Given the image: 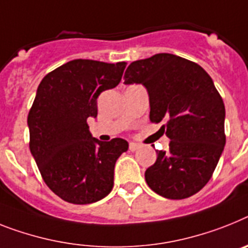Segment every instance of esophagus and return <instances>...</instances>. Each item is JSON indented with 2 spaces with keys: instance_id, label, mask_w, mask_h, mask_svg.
<instances>
[{
  "instance_id": "34e87169",
  "label": "esophagus",
  "mask_w": 248,
  "mask_h": 248,
  "mask_svg": "<svg viewBox=\"0 0 248 248\" xmlns=\"http://www.w3.org/2000/svg\"><path fill=\"white\" fill-rule=\"evenodd\" d=\"M128 147H130L131 151H136L139 147H140V143L137 142H130V145H128Z\"/></svg>"
}]
</instances>
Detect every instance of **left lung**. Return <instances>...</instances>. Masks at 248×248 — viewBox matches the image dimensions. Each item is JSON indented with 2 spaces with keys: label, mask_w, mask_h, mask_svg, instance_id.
Here are the masks:
<instances>
[{
  "label": "left lung",
  "mask_w": 248,
  "mask_h": 248,
  "mask_svg": "<svg viewBox=\"0 0 248 248\" xmlns=\"http://www.w3.org/2000/svg\"><path fill=\"white\" fill-rule=\"evenodd\" d=\"M124 83H141L150 98V121L166 130L169 151L145 171L156 194L189 198L213 175L226 145L223 99L201 65L174 54L136 60L124 73Z\"/></svg>",
  "instance_id": "obj_1"
}]
</instances>
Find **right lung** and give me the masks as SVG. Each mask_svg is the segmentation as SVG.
Wrapping results in <instances>:
<instances>
[{
    "label": "right lung",
    "instance_id": "right-lung-1",
    "mask_svg": "<svg viewBox=\"0 0 248 248\" xmlns=\"http://www.w3.org/2000/svg\"><path fill=\"white\" fill-rule=\"evenodd\" d=\"M124 62L76 59L47 73L28 116L30 151L44 182L73 204L101 201L113 188L114 164L128 142L92 137L87 124L97 117V98L121 82Z\"/></svg>",
    "mask_w": 248,
    "mask_h": 248
}]
</instances>
